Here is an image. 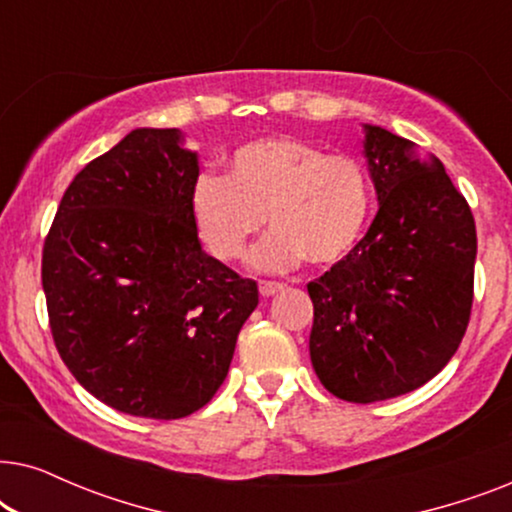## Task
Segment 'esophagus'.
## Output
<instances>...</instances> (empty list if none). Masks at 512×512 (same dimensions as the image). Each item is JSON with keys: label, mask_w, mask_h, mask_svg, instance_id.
<instances>
[{"label": "esophagus", "mask_w": 512, "mask_h": 512, "mask_svg": "<svg viewBox=\"0 0 512 512\" xmlns=\"http://www.w3.org/2000/svg\"><path fill=\"white\" fill-rule=\"evenodd\" d=\"M258 291H261L263 298H270V296H275V293L284 291V284H279V282H261V284H258Z\"/></svg>", "instance_id": "obj_1"}]
</instances>
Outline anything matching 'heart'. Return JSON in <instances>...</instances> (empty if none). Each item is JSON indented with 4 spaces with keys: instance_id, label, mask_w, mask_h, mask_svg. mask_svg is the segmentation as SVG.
I'll return each instance as SVG.
<instances>
[{
    "instance_id": "obj_1",
    "label": "heart",
    "mask_w": 512,
    "mask_h": 512,
    "mask_svg": "<svg viewBox=\"0 0 512 512\" xmlns=\"http://www.w3.org/2000/svg\"><path fill=\"white\" fill-rule=\"evenodd\" d=\"M373 212V184L359 158L293 137H263L230 153L226 177L200 174L191 214L209 254L235 261L268 219L272 233L251 251L256 270H289L307 258L328 268L352 254Z\"/></svg>"
}]
</instances>
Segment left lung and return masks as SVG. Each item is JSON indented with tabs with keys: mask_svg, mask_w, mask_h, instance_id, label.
<instances>
[{
	"mask_svg": "<svg viewBox=\"0 0 512 512\" xmlns=\"http://www.w3.org/2000/svg\"><path fill=\"white\" fill-rule=\"evenodd\" d=\"M363 158L380 207L352 254L307 284L310 359L333 396L375 403L422 387L457 352L478 237L433 153L363 123Z\"/></svg>",
	"mask_w": 512,
	"mask_h": 512,
	"instance_id": "left-lung-1",
	"label": "left lung"
}]
</instances>
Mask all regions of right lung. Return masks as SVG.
Wrapping results in <instances>:
<instances>
[{
    "label": "right lung",
    "mask_w": 512,
    "mask_h": 512,
    "mask_svg": "<svg viewBox=\"0 0 512 512\" xmlns=\"http://www.w3.org/2000/svg\"><path fill=\"white\" fill-rule=\"evenodd\" d=\"M198 151L179 128H137L76 174L44 244L55 347L118 412L179 419L226 380L258 286L202 251Z\"/></svg>",
    "instance_id": "obj_1"
}]
</instances>
